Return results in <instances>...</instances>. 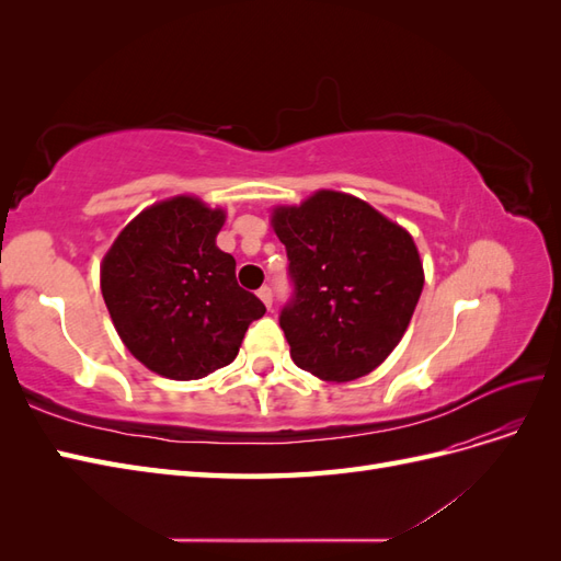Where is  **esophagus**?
Wrapping results in <instances>:
<instances>
[{
    "label": "esophagus",
    "instance_id": "esophagus-1",
    "mask_svg": "<svg viewBox=\"0 0 561 561\" xmlns=\"http://www.w3.org/2000/svg\"><path fill=\"white\" fill-rule=\"evenodd\" d=\"M257 295H260V299L264 301V307L271 309V304H274V293H271V287H268V285H262L260 290H257Z\"/></svg>",
    "mask_w": 561,
    "mask_h": 561
}]
</instances>
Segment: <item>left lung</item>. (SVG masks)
<instances>
[{"label":"left lung","instance_id":"obj_1","mask_svg":"<svg viewBox=\"0 0 561 561\" xmlns=\"http://www.w3.org/2000/svg\"><path fill=\"white\" fill-rule=\"evenodd\" d=\"M271 225L295 285L278 318L295 365L336 383L369 375L400 344L423 290L414 239L330 190L276 208Z\"/></svg>","mask_w":561,"mask_h":561}]
</instances>
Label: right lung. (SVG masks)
<instances>
[{"label": "right lung", "instance_id": "add662e5", "mask_svg": "<svg viewBox=\"0 0 561 561\" xmlns=\"http://www.w3.org/2000/svg\"><path fill=\"white\" fill-rule=\"evenodd\" d=\"M225 210L175 196L142 210L116 236L100 287L126 348L161 377H208L239 355L264 304L236 280V260L215 245Z\"/></svg>", "mask_w": 561, "mask_h": 561}]
</instances>
